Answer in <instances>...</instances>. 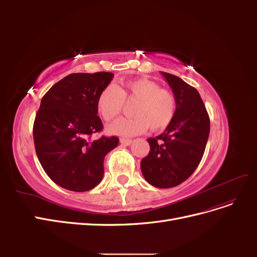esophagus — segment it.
<instances>
[{
    "mask_svg": "<svg viewBox=\"0 0 257 257\" xmlns=\"http://www.w3.org/2000/svg\"><path fill=\"white\" fill-rule=\"evenodd\" d=\"M120 143L124 146H130L132 144V139H127V138H121Z\"/></svg>",
    "mask_w": 257,
    "mask_h": 257,
    "instance_id": "34e87169",
    "label": "esophagus"
}]
</instances>
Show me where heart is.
I'll list each match as a JSON object with an SVG mask.
<instances>
[{"label":"heart","instance_id":"heart-1","mask_svg":"<svg viewBox=\"0 0 257 257\" xmlns=\"http://www.w3.org/2000/svg\"><path fill=\"white\" fill-rule=\"evenodd\" d=\"M124 102H136L132 118H122L108 126V132L120 136L142 134L150 127L158 132L172 123L176 113V98L167 89L148 79H134L119 85L109 84L99 93L96 108L105 121H111L122 111Z\"/></svg>","mask_w":257,"mask_h":257}]
</instances>
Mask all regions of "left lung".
<instances>
[{"instance_id":"obj_1","label":"left lung","mask_w":257,"mask_h":257,"mask_svg":"<svg viewBox=\"0 0 257 257\" xmlns=\"http://www.w3.org/2000/svg\"><path fill=\"white\" fill-rule=\"evenodd\" d=\"M176 98V113L164 133L148 138L150 152L142 160V173L151 185L174 188L185 181L203 159L210 119L198 91L179 77L161 72Z\"/></svg>"}]
</instances>
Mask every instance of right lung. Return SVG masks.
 <instances>
[{
  "instance_id": "add662e5",
  "label": "right lung",
  "mask_w": 257,
  "mask_h": 257,
  "mask_svg": "<svg viewBox=\"0 0 257 257\" xmlns=\"http://www.w3.org/2000/svg\"><path fill=\"white\" fill-rule=\"evenodd\" d=\"M112 73L71 74L43 96L34 125L36 155L51 180L66 190L85 192L102 181L104 158L118 146L115 136L92 139L103 130L96 100Z\"/></svg>"
}]
</instances>
